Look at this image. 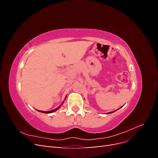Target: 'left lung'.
<instances>
[{
    "label": "left lung",
    "mask_w": 158,
    "mask_h": 158,
    "mask_svg": "<svg viewBox=\"0 0 158 158\" xmlns=\"http://www.w3.org/2000/svg\"><path fill=\"white\" fill-rule=\"evenodd\" d=\"M114 111H113V112H111V113H109L108 114H110V113H113V112H114Z\"/></svg>",
    "instance_id": "1"
}]
</instances>
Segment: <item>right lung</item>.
<instances>
[{"label":"right lung","instance_id":"1","mask_svg":"<svg viewBox=\"0 0 158 158\" xmlns=\"http://www.w3.org/2000/svg\"><path fill=\"white\" fill-rule=\"evenodd\" d=\"M66 97H65V98H66ZM64 103V102H63V103H62V104L60 105V106H59L58 107H57V108H56V109H53V110H51V111H39V110H37V111H40V112H41V113H52V112H55V111H56V110L57 109H59L60 107H61V106H62V105H63V103Z\"/></svg>","mask_w":158,"mask_h":158}]
</instances>
